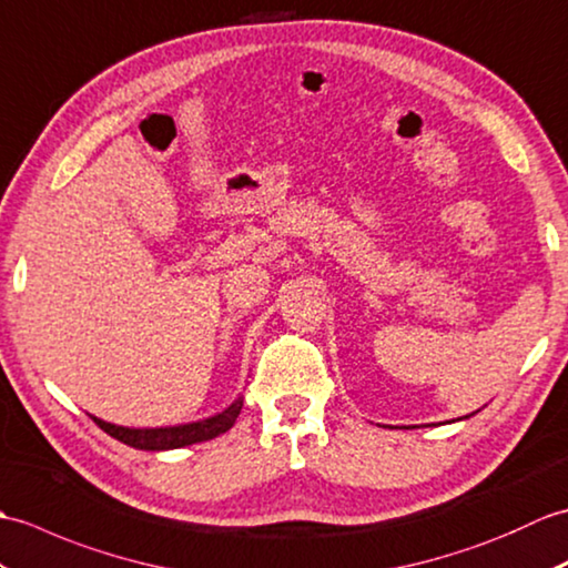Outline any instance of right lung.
I'll return each mask as SVG.
<instances>
[{
  "label": "right lung",
  "mask_w": 568,
  "mask_h": 568,
  "mask_svg": "<svg viewBox=\"0 0 568 568\" xmlns=\"http://www.w3.org/2000/svg\"><path fill=\"white\" fill-rule=\"evenodd\" d=\"M243 408V398H237L231 403L223 413L213 415V418L199 420V423H186V425H174V427H145V430H133V427H121V425H111L94 418V423L102 427L106 435H111L119 443L135 447V449H150V452H160V449H178L186 447L194 443H206V439L219 437L223 433H229L235 425L237 415H241Z\"/></svg>",
  "instance_id": "obj_1"
}]
</instances>
